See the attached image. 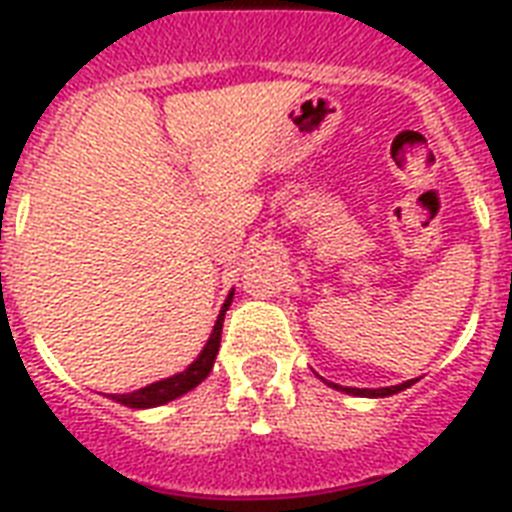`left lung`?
<instances>
[{
  "instance_id": "8db88e82",
  "label": "left lung",
  "mask_w": 512,
  "mask_h": 512,
  "mask_svg": "<svg viewBox=\"0 0 512 512\" xmlns=\"http://www.w3.org/2000/svg\"><path fill=\"white\" fill-rule=\"evenodd\" d=\"M228 305H231V295L223 303V311L217 316L215 329H212V335H209L207 345L201 350L196 361L191 366H185L180 374H172V377H164L159 382H151L146 388L132 390V393H119V396H111L119 404L130 406V409H148V406H162L167 401H175L177 396H183L188 390H193L199 385L204 377L209 374L212 364H215V353H217V340H220V327H223V316L228 311Z\"/></svg>"
}]
</instances>
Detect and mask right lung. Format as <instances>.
Instances as JSON below:
<instances>
[{
	"mask_svg": "<svg viewBox=\"0 0 512 512\" xmlns=\"http://www.w3.org/2000/svg\"><path fill=\"white\" fill-rule=\"evenodd\" d=\"M396 390H404V388H396ZM396 390H390V388H385V390H377V393H361V396H390V393H396Z\"/></svg>",
	"mask_w": 512,
	"mask_h": 512,
	"instance_id": "obj_1",
	"label": "right lung"
}]
</instances>
